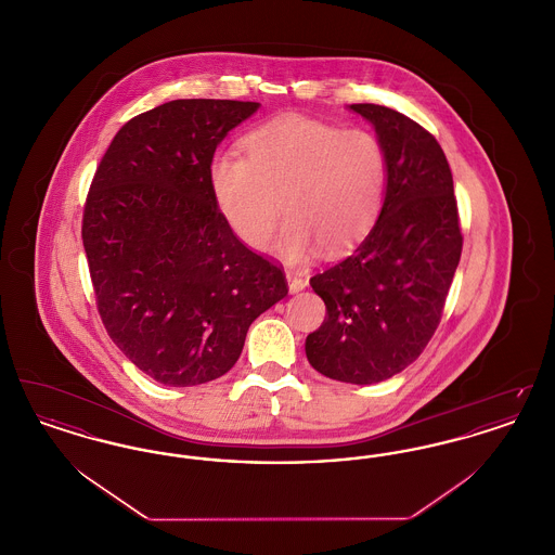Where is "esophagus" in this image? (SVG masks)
Instances as JSON below:
<instances>
[{
  "label": "esophagus",
  "instance_id": "esophagus-1",
  "mask_svg": "<svg viewBox=\"0 0 555 555\" xmlns=\"http://www.w3.org/2000/svg\"><path fill=\"white\" fill-rule=\"evenodd\" d=\"M285 276H287V283H289L291 293H299V291L306 289L308 281H306V279H301L297 272L287 270V272H285Z\"/></svg>",
  "mask_w": 555,
  "mask_h": 555
}]
</instances>
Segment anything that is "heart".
<instances>
[{
  "label": "heart",
  "instance_id": "heart-1",
  "mask_svg": "<svg viewBox=\"0 0 555 555\" xmlns=\"http://www.w3.org/2000/svg\"><path fill=\"white\" fill-rule=\"evenodd\" d=\"M241 147L243 156L211 159L208 181L216 210L243 245L264 251L281 204L287 220L274 251L287 262H306L318 247L337 256L369 235L387 185L374 134L287 114L247 132Z\"/></svg>",
  "mask_w": 555,
  "mask_h": 555
}]
</instances>
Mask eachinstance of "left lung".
Here are the masks:
<instances>
[{"label":"left lung","mask_w":555,"mask_h":555,"mask_svg":"<svg viewBox=\"0 0 555 555\" xmlns=\"http://www.w3.org/2000/svg\"><path fill=\"white\" fill-rule=\"evenodd\" d=\"M387 159L383 208L369 235L310 285L326 306L306 339L320 374L372 385L408 369L441 320L462 254L448 158L437 139L396 109L351 104Z\"/></svg>","instance_id":"left-lung-1"}]
</instances>
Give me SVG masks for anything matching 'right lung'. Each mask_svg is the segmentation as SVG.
<instances>
[{
    "label": "right lung",
    "instance_id": "add662e5",
    "mask_svg": "<svg viewBox=\"0 0 555 555\" xmlns=\"http://www.w3.org/2000/svg\"><path fill=\"white\" fill-rule=\"evenodd\" d=\"M258 102L175 100L129 120L107 147L82 245L107 335L159 385L193 387L235 366L251 322L287 295L211 199V159Z\"/></svg>",
    "mask_w": 555,
    "mask_h": 555
}]
</instances>
